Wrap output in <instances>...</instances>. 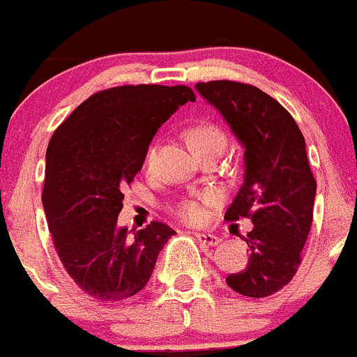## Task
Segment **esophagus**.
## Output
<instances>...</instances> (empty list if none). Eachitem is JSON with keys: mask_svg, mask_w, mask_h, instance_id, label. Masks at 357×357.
<instances>
[{"mask_svg": "<svg viewBox=\"0 0 357 357\" xmlns=\"http://www.w3.org/2000/svg\"><path fill=\"white\" fill-rule=\"evenodd\" d=\"M195 238H197L202 245H208V246H218L220 245L218 236L209 234V232H199V234H195Z\"/></svg>", "mask_w": 357, "mask_h": 357, "instance_id": "1", "label": "esophagus"}]
</instances>
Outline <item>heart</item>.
Here are the masks:
<instances>
[{
    "mask_svg": "<svg viewBox=\"0 0 357 357\" xmlns=\"http://www.w3.org/2000/svg\"><path fill=\"white\" fill-rule=\"evenodd\" d=\"M186 139H188L190 146L194 148L197 155H202L208 149H222L225 144V135L224 132L215 125V123H197L186 132ZM156 156V144H151L144 155V165L149 167ZM211 195L206 194L201 197H192V199H183L178 202L174 213L178 215L179 220L186 222V224H201L202 220L206 218V204L211 202Z\"/></svg>",
    "mask_w": 357,
    "mask_h": 357,
    "instance_id": "heart-1",
    "label": "heart"
}]
</instances>
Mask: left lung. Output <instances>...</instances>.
Segmentation results:
<instances>
[{"label": "left lung", "mask_w": 357, "mask_h": 357, "mask_svg": "<svg viewBox=\"0 0 357 357\" xmlns=\"http://www.w3.org/2000/svg\"><path fill=\"white\" fill-rule=\"evenodd\" d=\"M197 91L213 103L245 146V181L225 213L241 216L254 229L243 238L248 264L227 276L232 291L266 298L292 280L314 220L315 183L305 137L291 112L273 96L236 81L197 82Z\"/></svg>", "instance_id": "1"}]
</instances>
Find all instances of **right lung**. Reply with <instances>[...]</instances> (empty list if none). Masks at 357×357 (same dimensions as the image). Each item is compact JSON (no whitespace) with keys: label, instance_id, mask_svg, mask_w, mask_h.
I'll return each instance as SVG.
<instances>
[{"label":"right lung","instance_id":"right-lung-1","mask_svg":"<svg viewBox=\"0 0 357 357\" xmlns=\"http://www.w3.org/2000/svg\"><path fill=\"white\" fill-rule=\"evenodd\" d=\"M188 100V86H116L84 100L52 133L42 192L49 231L63 268L98 301L144 289L176 234L156 220L130 234L118 215L153 135Z\"/></svg>","mask_w":357,"mask_h":357}]
</instances>
